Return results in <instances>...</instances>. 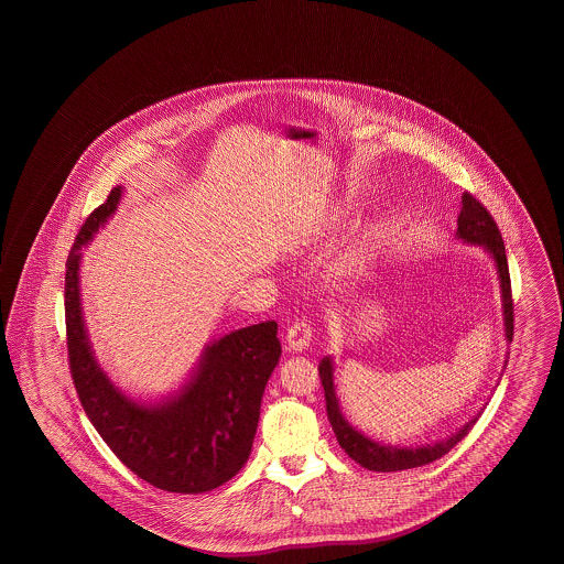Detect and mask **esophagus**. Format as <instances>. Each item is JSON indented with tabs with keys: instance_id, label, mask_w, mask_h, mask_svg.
Instances as JSON below:
<instances>
[{
	"instance_id": "1",
	"label": "esophagus",
	"mask_w": 564,
	"mask_h": 564,
	"mask_svg": "<svg viewBox=\"0 0 564 564\" xmlns=\"http://www.w3.org/2000/svg\"><path fill=\"white\" fill-rule=\"evenodd\" d=\"M311 336H313V327L311 323L300 319L290 325L288 329V336H285V347L288 350H294V352H302L311 345Z\"/></svg>"
}]
</instances>
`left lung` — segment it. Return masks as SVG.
<instances>
[{"mask_svg": "<svg viewBox=\"0 0 564 564\" xmlns=\"http://www.w3.org/2000/svg\"><path fill=\"white\" fill-rule=\"evenodd\" d=\"M460 214H458V228H456V239H463L471 245H482L484 249L492 256L495 267L499 272V283H501V297H503V322H506V338H513V300H511L510 269H508V256H506V245L501 239L499 226L488 214V209L482 203L469 194L463 192L460 196ZM319 376H322L323 391H325V408H327V419L329 425L336 433V440L340 448L347 455L359 463L361 467L370 471H402V469H412L433 463L435 458L451 453L456 444L471 431L476 425L478 416H474L469 423H465L460 430L453 433L451 437L427 444L421 448H398L391 444H378L364 435L361 431L355 430L340 412L336 389H334V366L329 357H323L319 364Z\"/></svg>", "mask_w": 564, "mask_h": 564, "instance_id": "1", "label": "left lung"}]
</instances>
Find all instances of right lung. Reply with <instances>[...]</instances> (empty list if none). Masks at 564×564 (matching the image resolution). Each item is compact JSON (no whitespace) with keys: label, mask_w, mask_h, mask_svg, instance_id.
<instances>
[{"label":"right lung","mask_w":564,"mask_h":564,"mask_svg":"<svg viewBox=\"0 0 564 564\" xmlns=\"http://www.w3.org/2000/svg\"><path fill=\"white\" fill-rule=\"evenodd\" d=\"M111 189L82 224L65 264V327L72 380L95 430L134 476L182 495L228 482L247 463L264 387L281 357L276 323L249 325L212 343L184 389L156 405L134 402L99 368L82 319L80 249L116 212Z\"/></svg>","instance_id":"add662e5"}]
</instances>
